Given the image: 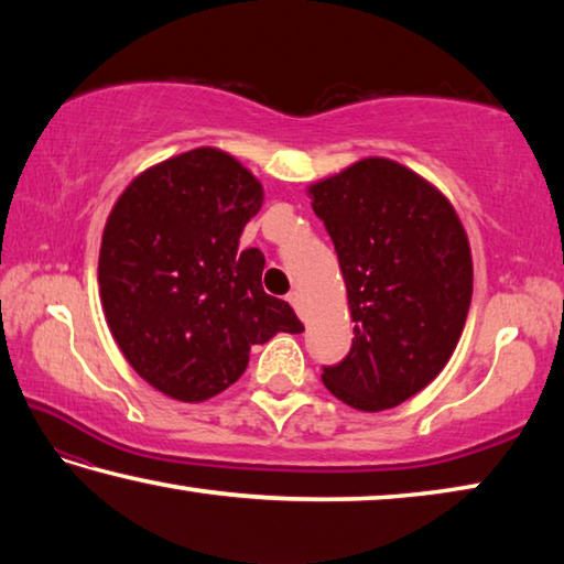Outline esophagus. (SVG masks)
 <instances>
[{"label": "esophagus", "mask_w": 564, "mask_h": 564, "mask_svg": "<svg viewBox=\"0 0 564 564\" xmlns=\"http://www.w3.org/2000/svg\"><path fill=\"white\" fill-rule=\"evenodd\" d=\"M289 303L293 305L295 311L301 313V308H303V299H301V293H299V291H291V293H289Z\"/></svg>", "instance_id": "34e87169"}]
</instances>
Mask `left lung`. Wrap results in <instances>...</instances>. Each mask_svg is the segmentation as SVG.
<instances>
[{"mask_svg":"<svg viewBox=\"0 0 564 564\" xmlns=\"http://www.w3.org/2000/svg\"><path fill=\"white\" fill-rule=\"evenodd\" d=\"M336 246L356 338L323 386L378 413L433 383L465 328L473 259L453 204L415 171L370 156L308 186Z\"/></svg>","mask_w":564,"mask_h":564,"instance_id":"left-lung-1","label":"left lung"}]
</instances>
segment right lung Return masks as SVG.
I'll list each match as a JSON object with an SVG mask.
<instances>
[{"mask_svg": "<svg viewBox=\"0 0 564 564\" xmlns=\"http://www.w3.org/2000/svg\"><path fill=\"white\" fill-rule=\"evenodd\" d=\"M261 204V181L241 161L202 147L147 169L111 208L104 316L129 366L169 398H214L243 376L251 346L303 330L263 291V253L238 248Z\"/></svg>", "mask_w": 564, "mask_h": 564, "instance_id": "add662e5", "label": "right lung"}]
</instances>
